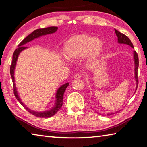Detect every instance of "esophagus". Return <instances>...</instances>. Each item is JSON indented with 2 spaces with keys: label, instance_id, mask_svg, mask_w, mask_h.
Segmentation results:
<instances>
[{
  "label": "esophagus",
  "instance_id": "34e87169",
  "mask_svg": "<svg viewBox=\"0 0 147 147\" xmlns=\"http://www.w3.org/2000/svg\"><path fill=\"white\" fill-rule=\"evenodd\" d=\"M82 77V75L80 74H77L74 76V79H80Z\"/></svg>",
  "mask_w": 147,
  "mask_h": 147
}]
</instances>
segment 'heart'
I'll use <instances>...</instances> for the list:
<instances>
[{
    "label": "heart",
    "mask_w": 147,
    "mask_h": 147,
    "mask_svg": "<svg viewBox=\"0 0 147 147\" xmlns=\"http://www.w3.org/2000/svg\"><path fill=\"white\" fill-rule=\"evenodd\" d=\"M103 42L100 38L86 34L75 35L65 46L66 56L70 59L81 58L84 56L89 61H94L102 51Z\"/></svg>",
    "instance_id": "obj_1"
}]
</instances>
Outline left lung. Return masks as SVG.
<instances>
[{"mask_svg":"<svg viewBox=\"0 0 147 147\" xmlns=\"http://www.w3.org/2000/svg\"><path fill=\"white\" fill-rule=\"evenodd\" d=\"M115 32L117 37L118 43L127 44V45H129V46H130L131 47H133V48H134L132 42H131V41L130 40L129 38L126 35H125L124 34H122V33L119 32L118 30H117L116 29H115ZM133 58L134 61V66H135V68H134V74H135V76H134V77H135L136 82V91L137 88H138V65H139V60H138V54L136 53L135 51H134L133 53ZM113 113H108L107 115H111L112 114H113Z\"/></svg>","mask_w":147,"mask_h":147,"instance_id":"left-lung-1","label":"left lung"}]
</instances>
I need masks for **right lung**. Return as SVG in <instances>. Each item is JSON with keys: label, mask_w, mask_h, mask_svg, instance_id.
Segmentation results:
<instances>
[{"label": "right lung", "mask_w": 147, "mask_h": 147, "mask_svg": "<svg viewBox=\"0 0 147 147\" xmlns=\"http://www.w3.org/2000/svg\"><path fill=\"white\" fill-rule=\"evenodd\" d=\"M57 30H58V27H56V26H50V27H47V28H39V29L35 30V31L33 32L32 34L28 35L27 37L24 38V39L22 41V42L18 45V47L14 51L13 55V61H12V63L10 67V74H11L12 80H13V89H14V94L15 97H16L17 100L19 101L20 104L25 107L26 110H28V112L32 113V115H34L36 117H42V118L50 117L53 116L55 115V113L61 109L63 103V99L64 92L66 90V88H67L68 86V85H69V83H66L65 84L62 85L60 88L57 90L56 94V103H55V107H53L52 109L47 110V111H46V112H35L28 109V107H26L25 105H24V103L22 102V100H21V99L18 96V94L16 85H15V83H14V69H15V67H16V61H17L18 58L20 53L22 52L23 50L27 48V47L25 46V44L35 39V38L40 37L42 35L53 34V33L56 32Z\"/></svg>", "instance_id": "add662e5"}]
</instances>
